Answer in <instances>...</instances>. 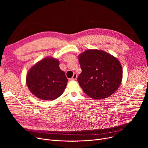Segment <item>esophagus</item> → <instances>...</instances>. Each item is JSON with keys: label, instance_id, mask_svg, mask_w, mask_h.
<instances>
[{"label": "esophagus", "instance_id": "esophagus-1", "mask_svg": "<svg viewBox=\"0 0 148 148\" xmlns=\"http://www.w3.org/2000/svg\"><path fill=\"white\" fill-rule=\"evenodd\" d=\"M77 75L76 73H74L73 76V77L71 79V80H75L77 79Z\"/></svg>", "mask_w": 148, "mask_h": 148}]
</instances>
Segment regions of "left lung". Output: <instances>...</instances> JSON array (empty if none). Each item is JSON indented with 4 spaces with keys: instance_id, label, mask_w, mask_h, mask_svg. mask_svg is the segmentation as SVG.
<instances>
[{
    "instance_id": "8db88e82",
    "label": "left lung",
    "mask_w": 148,
    "mask_h": 148,
    "mask_svg": "<svg viewBox=\"0 0 148 148\" xmlns=\"http://www.w3.org/2000/svg\"><path fill=\"white\" fill-rule=\"evenodd\" d=\"M82 73L77 80L84 92L95 99L108 98L117 90L122 79L119 61L103 50H88L79 57Z\"/></svg>"
}]
</instances>
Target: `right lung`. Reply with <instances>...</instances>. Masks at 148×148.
<instances>
[{
  "label": "right lung",
  "mask_w": 148,
  "mask_h": 148,
  "mask_svg": "<svg viewBox=\"0 0 148 148\" xmlns=\"http://www.w3.org/2000/svg\"><path fill=\"white\" fill-rule=\"evenodd\" d=\"M59 65L57 59L45 58L30 68L26 84L35 97L43 100H54L63 94L68 79Z\"/></svg>",
  "instance_id": "obj_1"
}]
</instances>
